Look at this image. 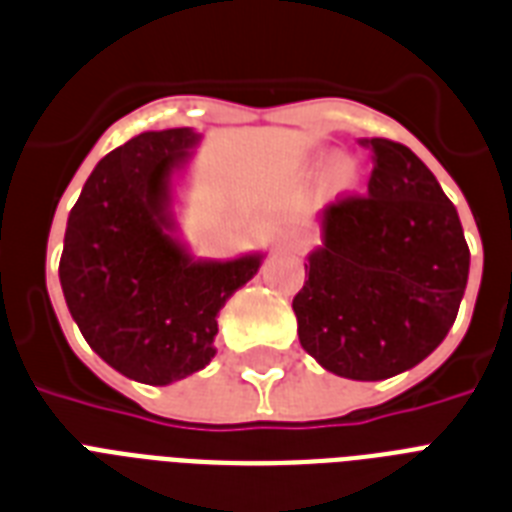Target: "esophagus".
Masks as SVG:
<instances>
[{"instance_id": "1", "label": "esophagus", "mask_w": 512, "mask_h": 512, "mask_svg": "<svg viewBox=\"0 0 512 512\" xmlns=\"http://www.w3.org/2000/svg\"><path fill=\"white\" fill-rule=\"evenodd\" d=\"M303 244H305V239H303V236H300V233H295V231H289V233H284V236H281V247L292 249V252H297V249H303Z\"/></svg>"}]
</instances>
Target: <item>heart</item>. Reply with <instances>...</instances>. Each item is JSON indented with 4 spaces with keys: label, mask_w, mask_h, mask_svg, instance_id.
<instances>
[{
    "label": "heart",
    "mask_w": 512,
    "mask_h": 512,
    "mask_svg": "<svg viewBox=\"0 0 512 512\" xmlns=\"http://www.w3.org/2000/svg\"><path fill=\"white\" fill-rule=\"evenodd\" d=\"M327 163L328 167L324 168V175H321V188L327 193L329 199H340V196H348L353 188L358 185V177H361V167L353 156H345V154H337L335 159H327V154H319L313 156L308 167H323Z\"/></svg>",
    "instance_id": "heart-1"
}]
</instances>
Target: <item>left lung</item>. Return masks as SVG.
I'll list each match as a JSON object with an SVG mask.
<instances>
[{"mask_svg": "<svg viewBox=\"0 0 512 512\" xmlns=\"http://www.w3.org/2000/svg\"><path fill=\"white\" fill-rule=\"evenodd\" d=\"M372 154L366 196L316 215L319 244L292 300L297 337L327 372L388 380L449 335L468 287L470 249L457 209L417 154L361 138Z\"/></svg>", "mask_w": 512, "mask_h": 512, "instance_id": "obj_1", "label": "left lung"}]
</instances>
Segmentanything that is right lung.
I'll return each instance as SVG.
<instances>
[{"mask_svg":"<svg viewBox=\"0 0 512 512\" xmlns=\"http://www.w3.org/2000/svg\"><path fill=\"white\" fill-rule=\"evenodd\" d=\"M201 135L140 132L103 156L68 212L60 287L87 345L116 372L170 385L215 358L217 316L265 252L209 260L180 236L177 185Z\"/></svg>","mask_w":512,"mask_h":512,"instance_id":"right-lung-1","label":"right lung"}]
</instances>
